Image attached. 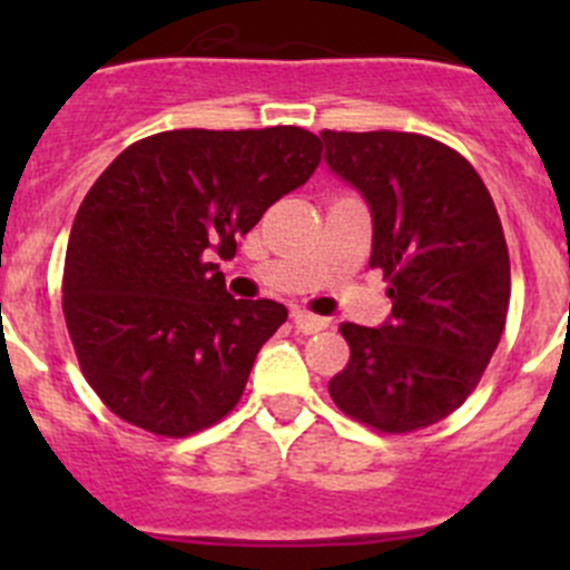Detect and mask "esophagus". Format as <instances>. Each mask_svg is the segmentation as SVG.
<instances>
[{
    "mask_svg": "<svg viewBox=\"0 0 570 570\" xmlns=\"http://www.w3.org/2000/svg\"><path fill=\"white\" fill-rule=\"evenodd\" d=\"M292 322H295V327L301 333H320V331H325L327 325H331V322H327L325 317H317V314H308V312H303V308H295V312H292Z\"/></svg>",
    "mask_w": 570,
    "mask_h": 570,
    "instance_id": "34e87169",
    "label": "esophagus"
}]
</instances>
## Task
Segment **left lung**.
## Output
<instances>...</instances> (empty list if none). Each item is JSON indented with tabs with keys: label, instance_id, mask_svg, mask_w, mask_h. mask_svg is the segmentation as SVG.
<instances>
[{
	"label": "left lung",
	"instance_id": "1",
	"mask_svg": "<svg viewBox=\"0 0 570 570\" xmlns=\"http://www.w3.org/2000/svg\"><path fill=\"white\" fill-rule=\"evenodd\" d=\"M325 163L372 209L370 267L392 317L342 322L350 361L331 383L338 411L381 433L450 416L476 389L510 306L502 220L455 148L413 131H320Z\"/></svg>",
	"mask_w": 570,
	"mask_h": 570
}]
</instances>
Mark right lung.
Masks as SVG:
<instances>
[{"instance_id": "right-lung-1", "label": "right lung", "mask_w": 570, "mask_h": 570, "mask_svg": "<svg viewBox=\"0 0 570 570\" xmlns=\"http://www.w3.org/2000/svg\"><path fill=\"white\" fill-rule=\"evenodd\" d=\"M322 159L301 126L142 137L85 195L62 269V314L85 381L115 416L184 439L234 411L275 301H234L232 258L264 212Z\"/></svg>"}]
</instances>
